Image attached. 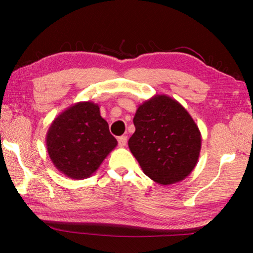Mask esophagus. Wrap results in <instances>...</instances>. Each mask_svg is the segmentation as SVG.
<instances>
[{
    "label": "esophagus",
    "mask_w": 253,
    "mask_h": 253,
    "mask_svg": "<svg viewBox=\"0 0 253 253\" xmlns=\"http://www.w3.org/2000/svg\"><path fill=\"white\" fill-rule=\"evenodd\" d=\"M126 144H127V136L118 137V145H119V147H125Z\"/></svg>",
    "instance_id": "1"
}]
</instances>
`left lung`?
I'll return each mask as SVG.
<instances>
[{
	"instance_id": "1",
	"label": "left lung",
	"mask_w": 253,
	"mask_h": 253,
	"mask_svg": "<svg viewBox=\"0 0 253 253\" xmlns=\"http://www.w3.org/2000/svg\"><path fill=\"white\" fill-rule=\"evenodd\" d=\"M128 146L144 174L161 185L183 181L199 161L202 137L187 110L166 95L138 106Z\"/></svg>"
}]
</instances>
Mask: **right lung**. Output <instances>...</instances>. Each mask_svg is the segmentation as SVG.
I'll return each instance as SVG.
<instances>
[{
    "label": "right lung",
    "mask_w": 253,
    "mask_h": 253,
    "mask_svg": "<svg viewBox=\"0 0 253 253\" xmlns=\"http://www.w3.org/2000/svg\"><path fill=\"white\" fill-rule=\"evenodd\" d=\"M46 151L53 165L74 179L90 177L117 146L95 102L81 101L60 113L46 132Z\"/></svg>",
    "instance_id": "1"
}]
</instances>
